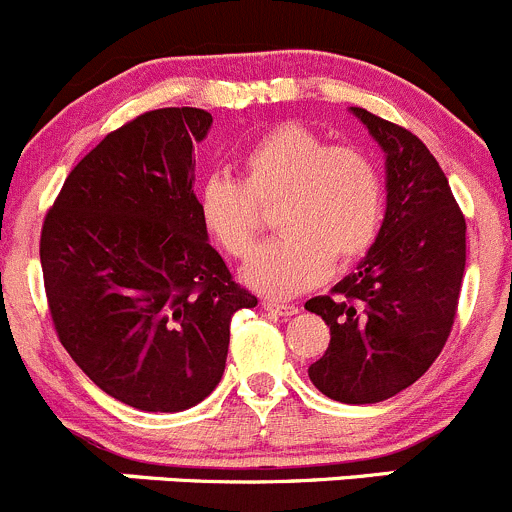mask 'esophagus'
<instances>
[{"label":"esophagus","mask_w":512,"mask_h":512,"mask_svg":"<svg viewBox=\"0 0 512 512\" xmlns=\"http://www.w3.org/2000/svg\"><path fill=\"white\" fill-rule=\"evenodd\" d=\"M261 306H263V311L276 313V316H296L298 313L296 303H281V301H273V298H266Z\"/></svg>","instance_id":"obj_1"}]
</instances>
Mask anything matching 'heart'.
<instances>
[{
	"instance_id": "b5f03b06",
	"label": "heart",
	"mask_w": 512,
	"mask_h": 512,
	"mask_svg": "<svg viewBox=\"0 0 512 512\" xmlns=\"http://www.w3.org/2000/svg\"><path fill=\"white\" fill-rule=\"evenodd\" d=\"M276 204L281 231L244 268L258 293L286 298L316 286L331 263L348 266L373 249L386 216L378 166L353 146H333L308 126L266 131L241 156V179L211 174L196 189V214L231 258H249L261 206Z\"/></svg>"
}]
</instances>
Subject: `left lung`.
<instances>
[{
	"label": "left lung",
	"instance_id": "8db88e82",
	"mask_svg": "<svg viewBox=\"0 0 512 512\" xmlns=\"http://www.w3.org/2000/svg\"><path fill=\"white\" fill-rule=\"evenodd\" d=\"M353 114L386 151V219L358 271L306 303L331 326L308 378L323 396L363 406L413 386L443 351L463 286L465 216L413 131L361 106Z\"/></svg>",
	"mask_w": 512,
	"mask_h": 512
}]
</instances>
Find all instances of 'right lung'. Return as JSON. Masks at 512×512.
Returning a JSON list of instances; mask_svg holds the SVG:
<instances>
[{
  "label": "right lung",
  "instance_id": "right-lung-1",
  "mask_svg": "<svg viewBox=\"0 0 512 512\" xmlns=\"http://www.w3.org/2000/svg\"><path fill=\"white\" fill-rule=\"evenodd\" d=\"M211 114L144 111L69 171L39 239L54 331L116 401L176 413L226 368L231 318L258 298L234 281L196 214L194 151Z\"/></svg>",
  "mask_w": 512,
  "mask_h": 512
}]
</instances>
